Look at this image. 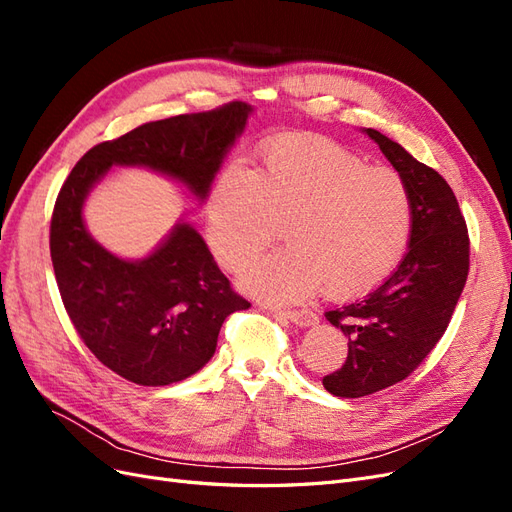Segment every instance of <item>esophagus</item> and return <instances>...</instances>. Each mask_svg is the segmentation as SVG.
I'll return each mask as SVG.
<instances>
[{"label":"esophagus","mask_w":512,"mask_h":512,"mask_svg":"<svg viewBox=\"0 0 512 512\" xmlns=\"http://www.w3.org/2000/svg\"><path fill=\"white\" fill-rule=\"evenodd\" d=\"M271 312L275 316L288 318L290 322L299 324V327H312V324L318 322V316L314 312H309V309H277V307H271Z\"/></svg>","instance_id":"34e87169"}]
</instances>
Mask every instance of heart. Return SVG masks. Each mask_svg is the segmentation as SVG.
I'll return each instance as SVG.
<instances>
[{
    "label": "heart",
    "instance_id": "1",
    "mask_svg": "<svg viewBox=\"0 0 512 512\" xmlns=\"http://www.w3.org/2000/svg\"><path fill=\"white\" fill-rule=\"evenodd\" d=\"M286 250L245 267L241 286L269 301H299L324 286L339 299L380 286L412 235L408 183L316 136L288 134L262 151L256 173L232 166L207 200V237L237 271L280 235Z\"/></svg>",
    "mask_w": 512,
    "mask_h": 512
}]
</instances>
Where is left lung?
I'll list each match as a JSON object with an SVG mask.
<instances>
[{
	"mask_svg": "<svg viewBox=\"0 0 512 512\" xmlns=\"http://www.w3.org/2000/svg\"><path fill=\"white\" fill-rule=\"evenodd\" d=\"M365 134L408 183L412 235L389 280L324 314L348 337L346 363L322 378L337 397H365L408 378L444 335L470 269L468 226L451 185L378 130Z\"/></svg>",
	"mask_w": 512,
	"mask_h": 512,
	"instance_id": "1",
	"label": "left lung"
}]
</instances>
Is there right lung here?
Returning a JSON list of instances; mask_svg holds the SVG:
<instances>
[{"label": "right lung", "mask_w": 512, "mask_h": 512, "mask_svg": "<svg viewBox=\"0 0 512 512\" xmlns=\"http://www.w3.org/2000/svg\"><path fill=\"white\" fill-rule=\"evenodd\" d=\"M252 106L228 102L177 115L91 147L61 185L51 218V260L61 301L96 359L143 386H166L203 369L224 320L247 309L190 224H177L156 252L123 260L91 239L89 190L113 164L147 166L205 200Z\"/></svg>", "instance_id": "add662e5"}]
</instances>
